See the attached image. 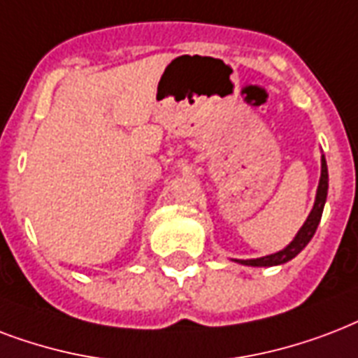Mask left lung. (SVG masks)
Here are the masks:
<instances>
[{"mask_svg":"<svg viewBox=\"0 0 358 358\" xmlns=\"http://www.w3.org/2000/svg\"><path fill=\"white\" fill-rule=\"evenodd\" d=\"M327 192H329V170H327V160L325 155H321V177L320 185H317V192H315V201L314 207L310 210L306 222L301 226L297 235L293 237V241L287 246H284L282 250L268 254L263 257H254V259H234V262L241 263V265H248V267H274V265H282L287 263L289 259L297 256L299 252L303 250L304 246L308 245L310 239L314 237L315 229L320 226L321 215H323V207L327 201Z\"/></svg>","mask_w":358,"mask_h":358,"instance_id":"1","label":"left lung"}]
</instances>
